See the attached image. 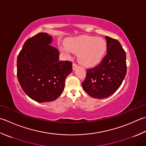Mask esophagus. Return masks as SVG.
<instances>
[{"mask_svg":"<svg viewBox=\"0 0 146 146\" xmlns=\"http://www.w3.org/2000/svg\"><path fill=\"white\" fill-rule=\"evenodd\" d=\"M78 66V64H77L76 63H75V62H73V70H75Z\"/></svg>","mask_w":146,"mask_h":146,"instance_id":"obj_1","label":"esophagus"}]
</instances>
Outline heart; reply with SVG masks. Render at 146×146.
<instances>
[{
	"instance_id": "1",
	"label": "heart",
	"mask_w": 146,
	"mask_h": 146,
	"mask_svg": "<svg viewBox=\"0 0 146 146\" xmlns=\"http://www.w3.org/2000/svg\"><path fill=\"white\" fill-rule=\"evenodd\" d=\"M61 49L66 53H78V61L85 66H94L99 63L106 50V42L101 38L84 35L69 38L66 45Z\"/></svg>"
}]
</instances>
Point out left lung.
<instances>
[{
  "instance_id": "1",
  "label": "left lung",
  "mask_w": 146,
  "mask_h": 146,
  "mask_svg": "<svg viewBox=\"0 0 146 146\" xmlns=\"http://www.w3.org/2000/svg\"><path fill=\"white\" fill-rule=\"evenodd\" d=\"M107 54L100 63L87 69L82 87L93 98L104 99L121 86L127 73L126 53L118 40L106 36Z\"/></svg>"
}]
</instances>
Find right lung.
Masks as SVG:
<instances>
[{"label": "right lung", "instance_id": "right-lung-1", "mask_svg": "<svg viewBox=\"0 0 146 146\" xmlns=\"http://www.w3.org/2000/svg\"><path fill=\"white\" fill-rule=\"evenodd\" d=\"M52 37L38 33L27 40L17 58V77L24 92L40 103L54 101L61 95L72 62L60 61Z\"/></svg>", "mask_w": 146, "mask_h": 146}]
</instances>
